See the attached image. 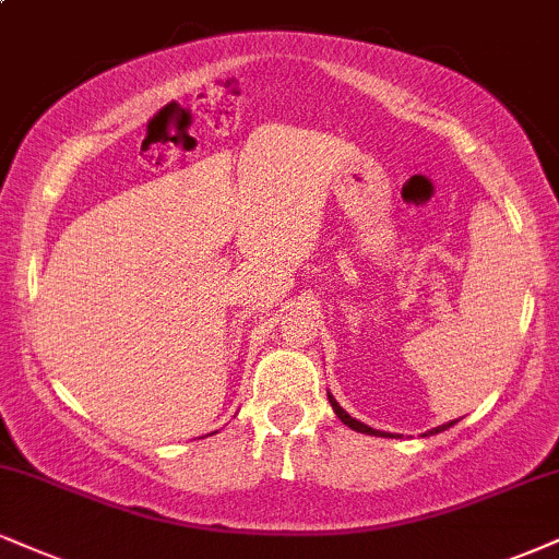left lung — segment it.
Returning a JSON list of instances; mask_svg holds the SVG:
<instances>
[{
    "label": "left lung",
    "instance_id": "left-lung-1",
    "mask_svg": "<svg viewBox=\"0 0 559 559\" xmlns=\"http://www.w3.org/2000/svg\"><path fill=\"white\" fill-rule=\"evenodd\" d=\"M328 401H331V406H333V412H335V416H338V419H341V421H344V425H348V427H352V429H356V432H367V435H380V432H378V429H372V427L361 425V421H356V419H352V416H348V414L344 412V408H341V406H338V401H335L331 393H328ZM453 425H455V421H448V425H442V427H437V429H432V432H429V435H435V432H442V429H448V427H453Z\"/></svg>",
    "mask_w": 559,
    "mask_h": 559
}]
</instances>
